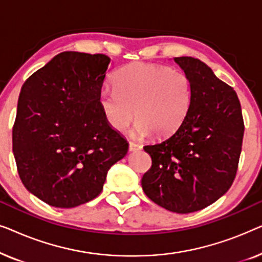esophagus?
<instances>
[{
  "label": "esophagus",
  "mask_w": 262,
  "mask_h": 262,
  "mask_svg": "<svg viewBox=\"0 0 262 262\" xmlns=\"http://www.w3.org/2000/svg\"><path fill=\"white\" fill-rule=\"evenodd\" d=\"M141 149H142V145L137 144V143H134V142L128 143V151L130 152L138 151V150H141Z\"/></svg>",
  "instance_id": "esophagus-1"
}]
</instances>
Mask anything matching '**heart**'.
Listing matches in <instances>:
<instances>
[{
    "mask_svg": "<svg viewBox=\"0 0 262 262\" xmlns=\"http://www.w3.org/2000/svg\"><path fill=\"white\" fill-rule=\"evenodd\" d=\"M114 89L100 93L99 105L108 125L123 132L135 117L134 135L167 137L187 119L192 106V81L182 71L148 63L127 64L114 74Z\"/></svg>",
    "mask_w": 262,
    "mask_h": 262,
    "instance_id": "obj_1",
    "label": "heart"
}]
</instances>
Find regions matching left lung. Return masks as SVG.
<instances>
[{
    "instance_id": "left-lung-1",
    "label": "left lung",
    "mask_w": 262,
    "mask_h": 262,
    "mask_svg": "<svg viewBox=\"0 0 262 262\" xmlns=\"http://www.w3.org/2000/svg\"><path fill=\"white\" fill-rule=\"evenodd\" d=\"M174 62L192 81L191 111L177 132L144 146L152 166L143 175L142 188L166 210L191 213L230 188L245 125L237 94L211 68L193 57H175Z\"/></svg>"
}]
</instances>
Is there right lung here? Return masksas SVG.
I'll list each match as a JSON object with an SVG mask.
<instances>
[{
    "mask_svg": "<svg viewBox=\"0 0 262 262\" xmlns=\"http://www.w3.org/2000/svg\"><path fill=\"white\" fill-rule=\"evenodd\" d=\"M111 59L66 51L31 75L21 88L13 154L28 192L70 209L102 191L107 171L127 154L99 105Z\"/></svg>",
    "mask_w": 262,
    "mask_h": 262,
    "instance_id": "obj_1",
    "label": "right lung"
}]
</instances>
